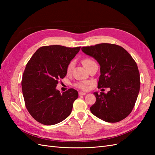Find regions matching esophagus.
Instances as JSON below:
<instances>
[{
    "label": "esophagus",
    "instance_id": "esophagus-1",
    "mask_svg": "<svg viewBox=\"0 0 155 155\" xmlns=\"http://www.w3.org/2000/svg\"><path fill=\"white\" fill-rule=\"evenodd\" d=\"M85 94H86L85 92H79V96H84V95H85Z\"/></svg>",
    "mask_w": 155,
    "mask_h": 155
}]
</instances>
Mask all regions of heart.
<instances>
[{"mask_svg": "<svg viewBox=\"0 0 155 155\" xmlns=\"http://www.w3.org/2000/svg\"><path fill=\"white\" fill-rule=\"evenodd\" d=\"M93 61H92L90 59H85L83 61V64L84 66H86L88 64H89L90 63L92 62ZM74 62L73 61H72L71 62H70L69 64H68L67 68V71L68 73H69L70 71H71L72 68L74 67ZM88 82H79V83H77L75 84V86H76L77 88L81 89V90H87L88 88Z\"/></svg>", "mask_w": 155, "mask_h": 155, "instance_id": "heart-1", "label": "heart"}]
</instances>
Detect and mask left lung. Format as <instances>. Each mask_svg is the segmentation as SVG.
Listing matches in <instances>:
<instances>
[{
  "mask_svg": "<svg viewBox=\"0 0 155 155\" xmlns=\"http://www.w3.org/2000/svg\"><path fill=\"white\" fill-rule=\"evenodd\" d=\"M83 53L100 66L98 88H109L107 94L94 92L96 101L92 113L107 122L115 123L132 111L140 87V73L131 55L121 46L109 43L82 47Z\"/></svg>",
  "mask_w": 155,
  "mask_h": 155,
  "instance_id": "8db88e82",
  "label": "left lung"
}]
</instances>
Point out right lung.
Listing matches in <instances>:
<instances>
[{
    "instance_id": "1",
    "label": "right lung",
    "mask_w": 155,
    "mask_h": 155,
    "mask_svg": "<svg viewBox=\"0 0 155 155\" xmlns=\"http://www.w3.org/2000/svg\"><path fill=\"white\" fill-rule=\"evenodd\" d=\"M80 48L43 46L28 62L21 83L22 94L26 109L38 122L55 125L71 113L78 91L70 88L61 94L56 87L59 79L66 76L68 64Z\"/></svg>"
}]
</instances>
